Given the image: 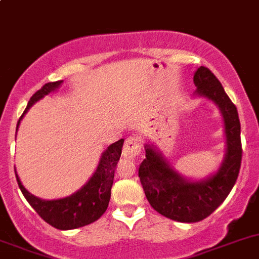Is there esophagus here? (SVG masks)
I'll return each instance as SVG.
<instances>
[{"mask_svg": "<svg viewBox=\"0 0 259 259\" xmlns=\"http://www.w3.org/2000/svg\"><path fill=\"white\" fill-rule=\"evenodd\" d=\"M140 153H142V145H140L139 139L135 137L127 138L122 146V156L127 159H134Z\"/></svg>", "mask_w": 259, "mask_h": 259, "instance_id": "1", "label": "esophagus"}]
</instances>
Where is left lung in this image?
<instances>
[{
	"label": "left lung",
	"instance_id": "1",
	"mask_svg": "<svg viewBox=\"0 0 259 259\" xmlns=\"http://www.w3.org/2000/svg\"><path fill=\"white\" fill-rule=\"evenodd\" d=\"M193 81L198 95L214 101L223 114L227 137L223 164L211 178L188 182L169 166L153 146L145 145V159L138 173L151 207L161 215L183 223L203 221L224 202L238 178L243 151L238 111L221 81L204 66L197 70Z\"/></svg>",
	"mask_w": 259,
	"mask_h": 259
}]
</instances>
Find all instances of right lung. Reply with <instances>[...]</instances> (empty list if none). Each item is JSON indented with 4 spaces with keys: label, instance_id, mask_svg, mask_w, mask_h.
Here are the masks:
<instances>
[{
    "label": "right lung",
    "instance_id": "1",
    "mask_svg": "<svg viewBox=\"0 0 259 259\" xmlns=\"http://www.w3.org/2000/svg\"><path fill=\"white\" fill-rule=\"evenodd\" d=\"M61 82L62 80L48 82L40 90L36 91L31 96L20 120L22 119L26 111L32 106L33 103H36L41 98L48 95L49 93L59 88ZM20 120L17 122V127L20 124ZM122 143H124L122 139L117 140L116 143L111 144L104 151L98 169L91 177V179L81 188L79 192L70 195V197L57 200H42L40 198H36L35 195L30 194L25 189L16 174L18 187H20L23 197L27 199L31 207L50 226L57 229H75L88 226V224L98 221L108 209L111 195V187H113L114 182L115 168H116L117 161L121 155ZM15 173H16V170H15Z\"/></svg>",
    "mask_w": 259,
    "mask_h": 259
}]
</instances>
